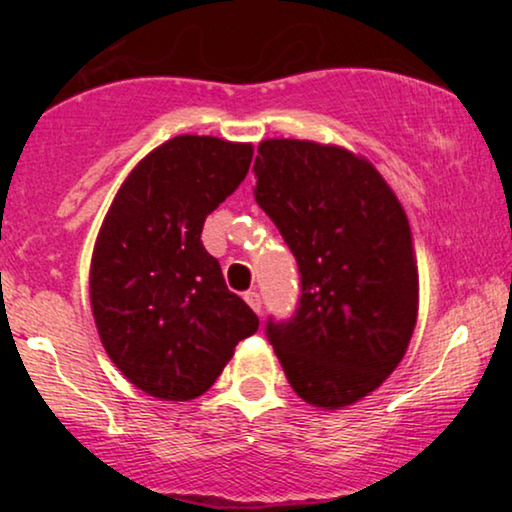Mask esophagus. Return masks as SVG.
<instances>
[{"label": "esophagus", "mask_w": 512, "mask_h": 512, "mask_svg": "<svg viewBox=\"0 0 512 512\" xmlns=\"http://www.w3.org/2000/svg\"><path fill=\"white\" fill-rule=\"evenodd\" d=\"M244 300H247V305L251 307V310H254L256 314H261L263 303H261V296H258V291H247L244 293Z\"/></svg>", "instance_id": "obj_1"}]
</instances>
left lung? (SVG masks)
<instances>
[{
    "label": "left lung",
    "mask_w": 512,
    "mask_h": 512,
    "mask_svg": "<svg viewBox=\"0 0 512 512\" xmlns=\"http://www.w3.org/2000/svg\"><path fill=\"white\" fill-rule=\"evenodd\" d=\"M254 177L300 272L296 312L268 317L265 335L303 401L345 408L394 373L415 331L408 216L380 172L340 146L268 139Z\"/></svg>",
    "instance_id": "8db88e82"
}]
</instances>
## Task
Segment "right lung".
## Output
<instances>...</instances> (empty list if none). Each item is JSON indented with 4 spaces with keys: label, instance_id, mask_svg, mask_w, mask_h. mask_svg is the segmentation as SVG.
<instances>
[{
    "label": "right lung",
    "instance_id": "add662e5",
    "mask_svg": "<svg viewBox=\"0 0 512 512\" xmlns=\"http://www.w3.org/2000/svg\"><path fill=\"white\" fill-rule=\"evenodd\" d=\"M254 149L179 135L153 149L116 193L90 263V305L109 359L149 396L191 401L235 345L258 331L202 247L205 219L247 177Z\"/></svg>",
    "mask_w": 512,
    "mask_h": 512
}]
</instances>
